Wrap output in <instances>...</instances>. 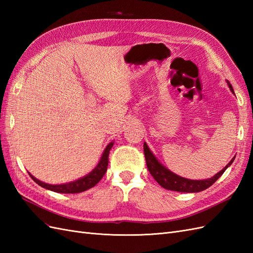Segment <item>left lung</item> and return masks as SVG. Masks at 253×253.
Segmentation results:
<instances>
[{"label":"left lung","instance_id":"1","mask_svg":"<svg viewBox=\"0 0 253 253\" xmlns=\"http://www.w3.org/2000/svg\"><path fill=\"white\" fill-rule=\"evenodd\" d=\"M228 85L230 87L232 93L234 90L231 86V84L228 82ZM143 152L145 157V163H147L148 170L151 175L154 177V179L159 183L160 186L167 190L176 191V192H187V193H193V192H201V191L206 190L207 188L211 187L214 182H215L224 172L227 170L229 166H231L235 156L229 162V164L224 168L223 170L219 171L211 178L203 179V180H192L188 178H183L181 176H178L168 170L166 167L160 164L154 154L151 152L147 143H143Z\"/></svg>","mask_w":253,"mask_h":253}]
</instances>
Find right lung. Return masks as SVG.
<instances>
[{
    "label": "right lung",
    "mask_w": 253,
    "mask_h": 253,
    "mask_svg": "<svg viewBox=\"0 0 253 253\" xmlns=\"http://www.w3.org/2000/svg\"><path fill=\"white\" fill-rule=\"evenodd\" d=\"M114 142H111L108 144V147L105 148L103 154L100 158V162L97 165V167L95 169L91 171L90 173H88L87 175L84 176L82 178H79L78 180L75 181H71V182H66V183H62V185H49V183H45L39 179H37L36 177L28 173L38 185L53 191V192H58V193H80L83 192V191H86L90 188H93L94 186H96L97 183L100 181V179L103 177V175L106 172V169H108V165H109V154L110 151L113 147Z\"/></svg>",
    "instance_id": "obj_1"
}]
</instances>
